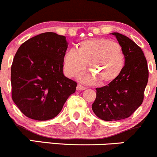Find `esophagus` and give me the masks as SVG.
I'll return each instance as SVG.
<instances>
[{"label": "esophagus", "mask_w": 157, "mask_h": 157, "mask_svg": "<svg viewBox=\"0 0 157 157\" xmlns=\"http://www.w3.org/2000/svg\"><path fill=\"white\" fill-rule=\"evenodd\" d=\"M77 90H86V87H84V86L81 85V84H78L76 87Z\"/></svg>", "instance_id": "1"}]
</instances>
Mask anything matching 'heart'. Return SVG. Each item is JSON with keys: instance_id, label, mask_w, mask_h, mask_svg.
Returning <instances> with one entry per match:
<instances>
[{"instance_id": "b5f03b06", "label": "heart", "mask_w": 157, "mask_h": 157, "mask_svg": "<svg viewBox=\"0 0 157 157\" xmlns=\"http://www.w3.org/2000/svg\"><path fill=\"white\" fill-rule=\"evenodd\" d=\"M65 73L69 77L82 73L89 63L92 73L80 76L86 83H110L121 73L125 64L122 48L117 42L105 38L84 40L75 49H70L64 55Z\"/></svg>"}]
</instances>
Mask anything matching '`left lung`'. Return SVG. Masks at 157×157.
I'll return each instance as SVG.
<instances>
[{
    "label": "left lung",
    "instance_id": "obj_1",
    "mask_svg": "<svg viewBox=\"0 0 157 157\" xmlns=\"http://www.w3.org/2000/svg\"><path fill=\"white\" fill-rule=\"evenodd\" d=\"M122 48L125 64L113 82L96 88L92 105L94 113L105 121H117L129 117L142 105L148 80L147 61L142 49L128 37L112 33Z\"/></svg>",
    "mask_w": 157,
    "mask_h": 157
}]
</instances>
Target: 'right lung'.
Masks as SVG:
<instances>
[{
	"instance_id": "1",
	"label": "right lung",
	"mask_w": 157,
	"mask_h": 157,
	"mask_svg": "<svg viewBox=\"0 0 157 157\" xmlns=\"http://www.w3.org/2000/svg\"><path fill=\"white\" fill-rule=\"evenodd\" d=\"M65 36L41 33L17 50L11 68L12 100L26 117L38 121L53 119L77 83L63 73Z\"/></svg>"
}]
</instances>
